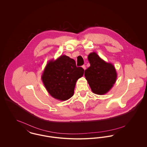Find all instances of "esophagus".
<instances>
[{
    "instance_id": "1",
    "label": "esophagus",
    "mask_w": 147,
    "mask_h": 147,
    "mask_svg": "<svg viewBox=\"0 0 147 147\" xmlns=\"http://www.w3.org/2000/svg\"><path fill=\"white\" fill-rule=\"evenodd\" d=\"M82 68L84 69V70H85V69H86V67H85V65H82Z\"/></svg>"
}]
</instances>
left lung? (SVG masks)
<instances>
[{
    "label": "left lung",
    "mask_w": 147,
    "mask_h": 147,
    "mask_svg": "<svg viewBox=\"0 0 147 147\" xmlns=\"http://www.w3.org/2000/svg\"><path fill=\"white\" fill-rule=\"evenodd\" d=\"M88 58L90 66L85 70V78L94 93L105 94L116 82L115 68L112 64L105 62L95 52L89 54Z\"/></svg>",
    "instance_id": "left-lung-1"
}]
</instances>
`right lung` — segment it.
Segmentation results:
<instances>
[{"label":"right lung","instance_id":"add662e5","mask_svg":"<svg viewBox=\"0 0 147 147\" xmlns=\"http://www.w3.org/2000/svg\"><path fill=\"white\" fill-rule=\"evenodd\" d=\"M84 72L82 67H77L73 59L63 55L47 63L42 74V82L52 97L64 101L73 95L77 80Z\"/></svg>","mask_w":147,"mask_h":147}]
</instances>
